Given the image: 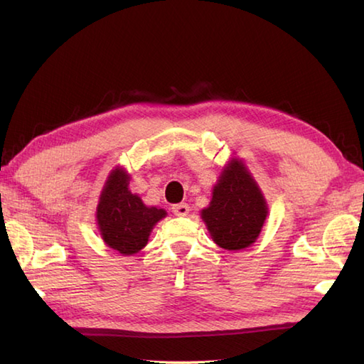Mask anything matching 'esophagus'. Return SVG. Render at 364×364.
<instances>
[{"instance_id": "obj_1", "label": "esophagus", "mask_w": 364, "mask_h": 364, "mask_svg": "<svg viewBox=\"0 0 364 364\" xmlns=\"http://www.w3.org/2000/svg\"><path fill=\"white\" fill-rule=\"evenodd\" d=\"M172 211H173L175 215H178V218H186L191 210H189V205L178 203V205L172 206Z\"/></svg>"}]
</instances>
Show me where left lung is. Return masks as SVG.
<instances>
[{
    "label": "left lung",
    "instance_id": "obj_1",
    "mask_svg": "<svg viewBox=\"0 0 364 364\" xmlns=\"http://www.w3.org/2000/svg\"><path fill=\"white\" fill-rule=\"evenodd\" d=\"M267 214L264 194L239 158H231L223 166L210 205L200 211L213 241L230 252L257 242Z\"/></svg>",
    "mask_w": 364,
    "mask_h": 364
}]
</instances>
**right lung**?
I'll use <instances>...</instances> for the list:
<instances>
[{
    "label": "right lung",
    "instance_id": "1",
    "mask_svg": "<svg viewBox=\"0 0 364 364\" xmlns=\"http://www.w3.org/2000/svg\"><path fill=\"white\" fill-rule=\"evenodd\" d=\"M131 175L115 166L107 175L97 205V225L105 244L122 257L141 252L154 225L167 215L166 210L146 206L129 191Z\"/></svg>",
    "mask_w": 364,
    "mask_h": 364
}]
</instances>
